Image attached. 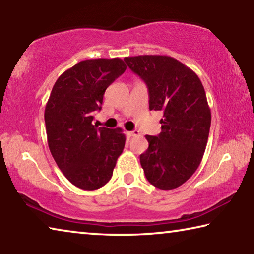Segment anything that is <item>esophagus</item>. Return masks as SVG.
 <instances>
[{"label": "esophagus", "instance_id": "obj_1", "mask_svg": "<svg viewBox=\"0 0 254 254\" xmlns=\"http://www.w3.org/2000/svg\"><path fill=\"white\" fill-rule=\"evenodd\" d=\"M127 135L128 136H135V135H137L139 134V131H136V130H134V131H130V132H127Z\"/></svg>", "mask_w": 254, "mask_h": 254}]
</instances>
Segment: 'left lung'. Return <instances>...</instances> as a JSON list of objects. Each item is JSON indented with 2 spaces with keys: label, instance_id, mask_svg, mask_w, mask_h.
Segmentation results:
<instances>
[{
  "label": "left lung",
  "instance_id": "left-lung-1",
  "mask_svg": "<svg viewBox=\"0 0 254 254\" xmlns=\"http://www.w3.org/2000/svg\"><path fill=\"white\" fill-rule=\"evenodd\" d=\"M128 68L148 86L150 111H160L161 132L145 135L140 162L149 183L159 189L177 188L200 165L210 127L204 86L194 71L169 56L126 57Z\"/></svg>",
  "mask_w": 254,
  "mask_h": 254
}]
</instances>
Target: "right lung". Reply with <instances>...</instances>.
<instances>
[{"mask_svg": "<svg viewBox=\"0 0 254 254\" xmlns=\"http://www.w3.org/2000/svg\"><path fill=\"white\" fill-rule=\"evenodd\" d=\"M127 69L120 58L87 59L59 76L45 109L49 150L65 177L94 190L109 182L126 144L122 128L93 126L106 88Z\"/></svg>", "mask_w": 254, "mask_h": 254, "instance_id": "add662e5", "label": "right lung"}]
</instances>
